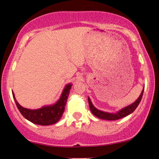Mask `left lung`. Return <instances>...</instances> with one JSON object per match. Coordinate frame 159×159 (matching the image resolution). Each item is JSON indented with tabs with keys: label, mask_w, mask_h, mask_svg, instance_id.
Listing matches in <instances>:
<instances>
[{
	"label": "left lung",
	"mask_w": 159,
	"mask_h": 159,
	"mask_svg": "<svg viewBox=\"0 0 159 159\" xmlns=\"http://www.w3.org/2000/svg\"><path fill=\"white\" fill-rule=\"evenodd\" d=\"M143 90H142L140 96L138 97V99H137L134 103H132V105H129V106L124 107V108L122 109V110L118 111L116 114H110V113L103 112V111L98 110V109H96V107L93 105V104H92V102H91L90 98H88L89 105H90V108L91 112H92L93 114L95 115L96 117L100 118V119H102V120H116L121 119V118H123V117H125V116H128V115L132 114L133 111H134L137 108V107L138 106V105H139L140 101H141L142 96H143Z\"/></svg>",
	"instance_id": "1"
}]
</instances>
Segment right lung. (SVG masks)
<instances>
[{
  "instance_id": "obj_1",
  "label": "right lung",
  "mask_w": 159,
  "mask_h": 159,
  "mask_svg": "<svg viewBox=\"0 0 159 159\" xmlns=\"http://www.w3.org/2000/svg\"><path fill=\"white\" fill-rule=\"evenodd\" d=\"M71 87H72L71 84L66 86L61 98L55 105H52V106L43 107L42 108L37 109V110H30V109L21 107L16 101L13 93H12V96L15 99L16 106L24 117L34 124L48 125L56 123L61 118L62 114L64 111L65 105L66 103L67 98H68Z\"/></svg>"
}]
</instances>
